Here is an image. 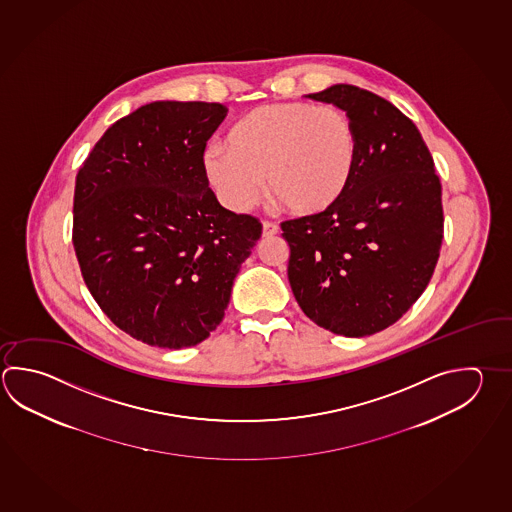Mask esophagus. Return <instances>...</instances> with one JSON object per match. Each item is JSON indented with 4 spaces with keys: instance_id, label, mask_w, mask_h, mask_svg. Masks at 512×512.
I'll return each mask as SVG.
<instances>
[{
    "instance_id": "1",
    "label": "esophagus",
    "mask_w": 512,
    "mask_h": 512,
    "mask_svg": "<svg viewBox=\"0 0 512 512\" xmlns=\"http://www.w3.org/2000/svg\"><path fill=\"white\" fill-rule=\"evenodd\" d=\"M277 233H279V226H277L275 222H262V235H264V237H271V235H277Z\"/></svg>"
}]
</instances>
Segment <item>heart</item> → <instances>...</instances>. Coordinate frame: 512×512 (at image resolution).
Returning a JSON list of instances; mask_svg holds the SVG:
<instances>
[{"label": "heart", "instance_id": "obj_1", "mask_svg": "<svg viewBox=\"0 0 512 512\" xmlns=\"http://www.w3.org/2000/svg\"><path fill=\"white\" fill-rule=\"evenodd\" d=\"M358 159L353 119L342 108L288 101L253 108L204 155V170L232 210H250L264 179L273 203L293 215L333 208Z\"/></svg>", "mask_w": 512, "mask_h": 512}]
</instances>
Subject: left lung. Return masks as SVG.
<instances>
[{
    "instance_id": "left-lung-1",
    "label": "left lung",
    "mask_w": 512,
    "mask_h": 512,
    "mask_svg": "<svg viewBox=\"0 0 512 512\" xmlns=\"http://www.w3.org/2000/svg\"><path fill=\"white\" fill-rule=\"evenodd\" d=\"M308 97L348 112L358 159L333 208L280 224L288 279L317 326L367 337L395 324L433 277L444 239L442 184L415 123L384 97L353 85Z\"/></svg>"
}]
</instances>
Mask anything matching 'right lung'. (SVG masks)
Instances as JSON below:
<instances>
[{"label": "right lung", "mask_w": 512, "mask_h": 512, "mask_svg": "<svg viewBox=\"0 0 512 512\" xmlns=\"http://www.w3.org/2000/svg\"><path fill=\"white\" fill-rule=\"evenodd\" d=\"M228 108L155 101L121 117L79 168L72 242L88 291L130 337L190 348L221 324L262 224L222 208L204 170Z\"/></svg>", "instance_id": "right-lung-1"}]
</instances>
